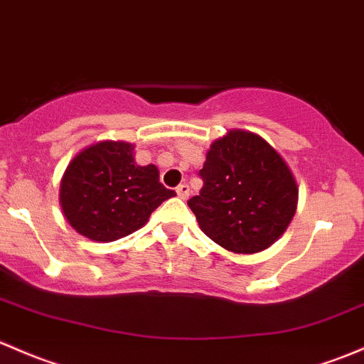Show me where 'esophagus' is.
<instances>
[{"label": "esophagus", "mask_w": 364, "mask_h": 364, "mask_svg": "<svg viewBox=\"0 0 364 364\" xmlns=\"http://www.w3.org/2000/svg\"><path fill=\"white\" fill-rule=\"evenodd\" d=\"M176 193H178L179 198L186 200V198L190 197V186L186 185V183H183V185H179L178 188H176Z\"/></svg>", "instance_id": "1"}]
</instances>
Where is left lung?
<instances>
[{
    "mask_svg": "<svg viewBox=\"0 0 364 364\" xmlns=\"http://www.w3.org/2000/svg\"><path fill=\"white\" fill-rule=\"evenodd\" d=\"M200 193L188 200L200 230L237 255L270 247L291 223L298 185L286 160L258 134L232 129L209 146Z\"/></svg>",
    "mask_w": 364,
    "mask_h": 364,
    "instance_id": "8db88e82",
    "label": "left lung"
}]
</instances>
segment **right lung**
I'll use <instances>...</instances> for the list:
<instances>
[{
  "instance_id": "1",
  "label": "right lung",
  "mask_w": 364,
  "mask_h": 364,
  "mask_svg": "<svg viewBox=\"0 0 364 364\" xmlns=\"http://www.w3.org/2000/svg\"><path fill=\"white\" fill-rule=\"evenodd\" d=\"M174 195L159 181L156 166H137L134 144L99 141L66 167L59 202L80 235L113 242L144 227L150 214Z\"/></svg>"
}]
</instances>
